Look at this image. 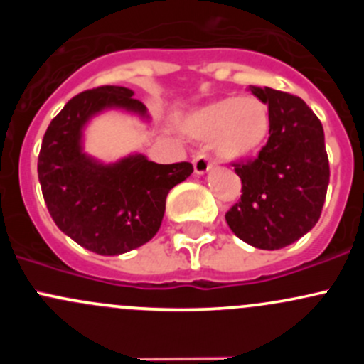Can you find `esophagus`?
<instances>
[{"instance_id": "1", "label": "esophagus", "mask_w": 364, "mask_h": 364, "mask_svg": "<svg viewBox=\"0 0 364 364\" xmlns=\"http://www.w3.org/2000/svg\"><path fill=\"white\" fill-rule=\"evenodd\" d=\"M213 164L208 160V156L205 155H197L196 159H193V171H196L197 176H203L208 171H211Z\"/></svg>"}]
</instances>
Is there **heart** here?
<instances>
[{
  "label": "heart",
  "instance_id": "heart-1",
  "mask_svg": "<svg viewBox=\"0 0 364 364\" xmlns=\"http://www.w3.org/2000/svg\"><path fill=\"white\" fill-rule=\"evenodd\" d=\"M271 130L269 105L262 98H218L185 119V132L197 141H211L218 159L234 161L255 155Z\"/></svg>",
  "mask_w": 364,
  "mask_h": 364
}]
</instances>
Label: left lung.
I'll use <instances>...</instances> for the list:
<instances>
[{"mask_svg": "<svg viewBox=\"0 0 364 364\" xmlns=\"http://www.w3.org/2000/svg\"><path fill=\"white\" fill-rule=\"evenodd\" d=\"M250 91L269 105V139L255 160L234 164L243 196L225 220L245 243L278 250L321 218L329 185L324 130L299 97L271 87L250 86Z\"/></svg>", "mask_w": 364, "mask_h": 364, "instance_id": "obj_1", "label": "left lung"}]
</instances>
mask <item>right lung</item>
Instances as JSON below:
<instances>
[{
  "label": "right lung",
  "mask_w": 364,
  "mask_h": 364,
  "mask_svg": "<svg viewBox=\"0 0 364 364\" xmlns=\"http://www.w3.org/2000/svg\"><path fill=\"white\" fill-rule=\"evenodd\" d=\"M123 109L148 119V109L123 86L75 95L50 121L38 155L43 200L61 232L98 255H119L148 243L161 225L171 188L192 164H155L128 155L102 164L82 151V130L95 114Z\"/></svg>",
  "instance_id": "obj_1"
}]
</instances>
